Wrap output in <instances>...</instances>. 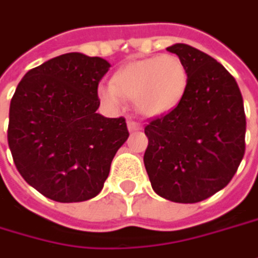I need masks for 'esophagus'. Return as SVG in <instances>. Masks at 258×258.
Instances as JSON below:
<instances>
[{
    "mask_svg": "<svg viewBox=\"0 0 258 258\" xmlns=\"http://www.w3.org/2000/svg\"><path fill=\"white\" fill-rule=\"evenodd\" d=\"M127 125H128L130 131H139V130H142V124L137 122V121H131L130 119L128 122H127Z\"/></svg>",
    "mask_w": 258,
    "mask_h": 258,
    "instance_id": "1",
    "label": "esophagus"
}]
</instances>
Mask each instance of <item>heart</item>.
<instances>
[{
  "mask_svg": "<svg viewBox=\"0 0 258 258\" xmlns=\"http://www.w3.org/2000/svg\"><path fill=\"white\" fill-rule=\"evenodd\" d=\"M188 87V71L179 56L163 53L127 62L99 89L100 99L119 106L121 99H133L144 116H162L175 109Z\"/></svg>",
  "mask_w": 258,
  "mask_h": 258,
  "instance_id": "heart-1",
  "label": "heart"
}]
</instances>
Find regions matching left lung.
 <instances>
[{
  "mask_svg": "<svg viewBox=\"0 0 258 258\" xmlns=\"http://www.w3.org/2000/svg\"><path fill=\"white\" fill-rule=\"evenodd\" d=\"M166 49L187 67L188 87L175 109L144 127V166L160 197L199 203L226 187L244 158V102L235 79L215 58L185 43Z\"/></svg>",
  "mask_w": 258,
  "mask_h": 258,
  "instance_id": "left-lung-1",
  "label": "left lung"
}]
</instances>
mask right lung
<instances>
[{
	"instance_id": "1",
	"label": "right lung",
	"mask_w": 258,
	"mask_h": 258,
	"mask_svg": "<svg viewBox=\"0 0 258 258\" xmlns=\"http://www.w3.org/2000/svg\"><path fill=\"white\" fill-rule=\"evenodd\" d=\"M109 67L99 56L64 53L29 70L11 99L7 139L14 165L53 202L96 197L128 139L125 118L96 114L99 82Z\"/></svg>"
}]
</instances>
